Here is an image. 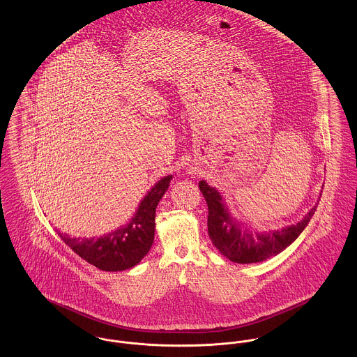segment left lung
<instances>
[{
    "mask_svg": "<svg viewBox=\"0 0 357 357\" xmlns=\"http://www.w3.org/2000/svg\"><path fill=\"white\" fill-rule=\"evenodd\" d=\"M208 205V232L220 252L236 264H254L268 259L289 246L301 234L317 211L314 206L302 221L280 231L250 232L229 216L221 195L205 181L198 183Z\"/></svg>",
    "mask_w": 357,
    "mask_h": 357,
    "instance_id": "1",
    "label": "left lung"
}]
</instances>
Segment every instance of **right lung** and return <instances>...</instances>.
Returning a JSON list of instances; mask_svg holds the SVG:
<instances>
[{
    "label": "right lung",
    "instance_id": "right-lung-1",
    "mask_svg": "<svg viewBox=\"0 0 357 357\" xmlns=\"http://www.w3.org/2000/svg\"><path fill=\"white\" fill-rule=\"evenodd\" d=\"M172 176L160 179L139 204L136 216L118 231L98 239L59 238L88 264L105 272H122L133 268L148 254L155 239L156 206L167 192Z\"/></svg>",
    "mask_w": 357,
    "mask_h": 357
}]
</instances>
